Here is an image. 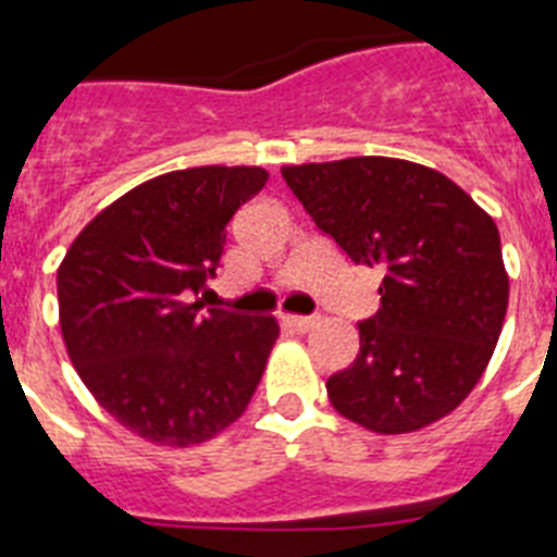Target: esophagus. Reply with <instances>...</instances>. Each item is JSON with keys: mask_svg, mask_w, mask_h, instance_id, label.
<instances>
[{"mask_svg": "<svg viewBox=\"0 0 557 557\" xmlns=\"http://www.w3.org/2000/svg\"><path fill=\"white\" fill-rule=\"evenodd\" d=\"M286 323L295 332H309L318 326V318H306V314H286Z\"/></svg>", "mask_w": 557, "mask_h": 557, "instance_id": "1", "label": "esophagus"}]
</instances>
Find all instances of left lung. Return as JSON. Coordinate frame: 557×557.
<instances>
[{
  "label": "left lung",
  "mask_w": 557,
  "mask_h": 557,
  "mask_svg": "<svg viewBox=\"0 0 557 557\" xmlns=\"http://www.w3.org/2000/svg\"><path fill=\"white\" fill-rule=\"evenodd\" d=\"M283 178L352 262L381 265L361 352L326 381L332 407L372 433H413L457 410L500 338L509 274L494 219L459 185L405 159L292 164Z\"/></svg>",
  "instance_id": "1"
}]
</instances>
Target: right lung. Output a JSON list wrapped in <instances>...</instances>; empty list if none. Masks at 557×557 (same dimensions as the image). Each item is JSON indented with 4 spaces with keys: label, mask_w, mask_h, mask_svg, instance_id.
Listing matches in <instances>:
<instances>
[{
    "label": "right lung",
    "mask_w": 557,
    "mask_h": 557,
    "mask_svg": "<svg viewBox=\"0 0 557 557\" xmlns=\"http://www.w3.org/2000/svg\"><path fill=\"white\" fill-rule=\"evenodd\" d=\"M262 168L173 170L83 227L57 269L74 370L126 431L168 448L213 440L245 413L280 335L271 314L205 309L225 225Z\"/></svg>",
    "instance_id": "1"
}]
</instances>
